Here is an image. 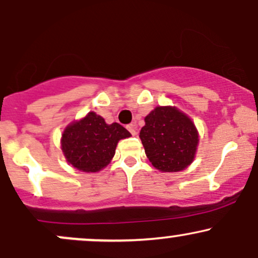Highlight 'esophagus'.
<instances>
[{
  "label": "esophagus",
  "mask_w": 258,
  "mask_h": 258,
  "mask_svg": "<svg viewBox=\"0 0 258 258\" xmlns=\"http://www.w3.org/2000/svg\"><path fill=\"white\" fill-rule=\"evenodd\" d=\"M127 130H128L130 133H131L132 136H136V135H137V123H136V122L130 123V125L127 126Z\"/></svg>",
  "instance_id": "obj_1"
}]
</instances>
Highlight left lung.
Instances as JSON below:
<instances>
[{
	"label": "left lung",
	"instance_id": "1",
	"mask_svg": "<svg viewBox=\"0 0 258 258\" xmlns=\"http://www.w3.org/2000/svg\"><path fill=\"white\" fill-rule=\"evenodd\" d=\"M144 121L139 138L154 167L178 172L193 162L199 135L190 117L176 106H156Z\"/></svg>",
	"mask_w": 258,
	"mask_h": 258
}]
</instances>
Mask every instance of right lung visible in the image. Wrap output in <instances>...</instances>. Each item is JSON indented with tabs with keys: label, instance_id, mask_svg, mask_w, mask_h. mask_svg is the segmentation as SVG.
<instances>
[{
	"label": "right lung",
	"instance_id": "add662e5",
	"mask_svg": "<svg viewBox=\"0 0 258 258\" xmlns=\"http://www.w3.org/2000/svg\"><path fill=\"white\" fill-rule=\"evenodd\" d=\"M131 136L125 127L108 125L102 116L91 111L79 121L65 127L61 150L74 167L84 172H98L110 162L120 139Z\"/></svg>",
	"mask_w": 258,
	"mask_h": 258
}]
</instances>
